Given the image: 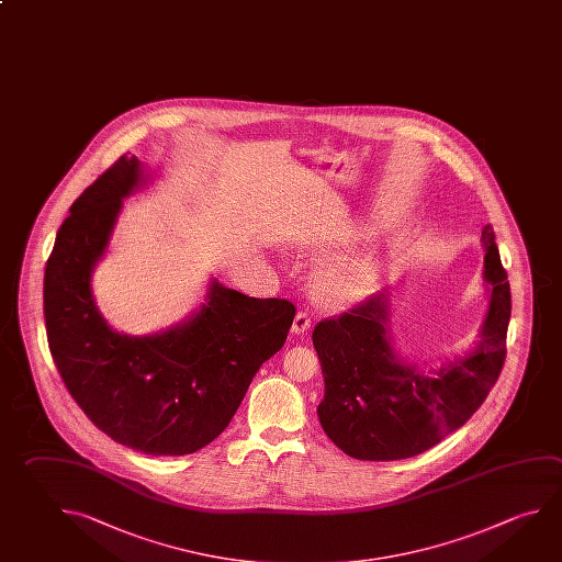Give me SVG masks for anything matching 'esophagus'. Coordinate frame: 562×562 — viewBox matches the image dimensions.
<instances>
[{"instance_id": "1", "label": "esophagus", "mask_w": 562, "mask_h": 562, "mask_svg": "<svg viewBox=\"0 0 562 562\" xmlns=\"http://www.w3.org/2000/svg\"><path fill=\"white\" fill-rule=\"evenodd\" d=\"M310 315L305 314V312H297L294 317V322H292V334L302 335L304 331L310 329Z\"/></svg>"}]
</instances>
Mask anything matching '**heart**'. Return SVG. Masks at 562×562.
I'll list each match as a JSON object with an SVG mask.
<instances>
[{"label":"heart","mask_w":562,"mask_h":562,"mask_svg":"<svg viewBox=\"0 0 562 562\" xmlns=\"http://www.w3.org/2000/svg\"><path fill=\"white\" fill-rule=\"evenodd\" d=\"M379 277V265L371 255L322 265L312 277L314 294L329 307L357 304L371 294Z\"/></svg>","instance_id":"heart-1"}]
</instances>
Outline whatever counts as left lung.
I'll return each mask as SVG.
<instances>
[{"mask_svg":"<svg viewBox=\"0 0 562 562\" xmlns=\"http://www.w3.org/2000/svg\"><path fill=\"white\" fill-rule=\"evenodd\" d=\"M483 288L490 294L477 341L438 369L396 349L391 292L315 325L324 374L317 418L329 440L357 460L389 462L423 453L470 420L502 373L512 292L492 225L483 227Z\"/></svg>","mask_w":562,"mask_h":562,"instance_id":"1","label":"left lung"}]
</instances>
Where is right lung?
Wrapping results in <instances>:
<instances>
[{"label": "right lung", "mask_w": 562, "mask_h": 562, "mask_svg": "<svg viewBox=\"0 0 562 562\" xmlns=\"http://www.w3.org/2000/svg\"><path fill=\"white\" fill-rule=\"evenodd\" d=\"M149 181L148 166L122 156L70 205L45 267L43 310L53 361L94 426L136 452L186 456L227 428L260 364L282 349L295 307L211 277L183 322L156 334L116 331L100 314L92 274L124 199Z\"/></svg>", "instance_id": "add662e5"}]
</instances>
